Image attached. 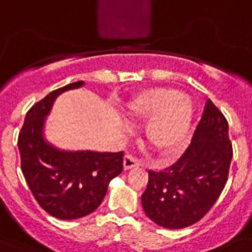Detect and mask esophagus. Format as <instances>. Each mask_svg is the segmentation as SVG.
<instances>
[{"mask_svg": "<svg viewBox=\"0 0 252 252\" xmlns=\"http://www.w3.org/2000/svg\"><path fill=\"white\" fill-rule=\"evenodd\" d=\"M140 163H141V161H140L138 158L130 156V154H126V157H124V168H126V170L137 167V166H140Z\"/></svg>", "mask_w": 252, "mask_h": 252, "instance_id": "34e87169", "label": "esophagus"}]
</instances>
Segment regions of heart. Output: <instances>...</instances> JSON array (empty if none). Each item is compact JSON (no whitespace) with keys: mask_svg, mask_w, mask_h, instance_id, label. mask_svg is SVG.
<instances>
[{"mask_svg":"<svg viewBox=\"0 0 252 252\" xmlns=\"http://www.w3.org/2000/svg\"><path fill=\"white\" fill-rule=\"evenodd\" d=\"M128 120L146 124L144 136L150 149L163 156L179 150L192 120V104L187 96L171 87H150L140 91L126 104Z\"/></svg>","mask_w":252,"mask_h":252,"instance_id":"heart-1","label":"heart"}]
</instances>
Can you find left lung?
<instances>
[{"mask_svg":"<svg viewBox=\"0 0 252 252\" xmlns=\"http://www.w3.org/2000/svg\"><path fill=\"white\" fill-rule=\"evenodd\" d=\"M231 158L227 120L208 99L191 144L179 159L161 171L149 170L141 196L146 216L166 229H183L200 221L221 195Z\"/></svg>","mask_w":252,"mask_h":252,"instance_id":"1","label":"left lung"}]
</instances>
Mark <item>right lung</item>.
I'll use <instances>...</instances> for the list:
<instances>
[{
	"mask_svg": "<svg viewBox=\"0 0 252 252\" xmlns=\"http://www.w3.org/2000/svg\"><path fill=\"white\" fill-rule=\"evenodd\" d=\"M82 85V81L69 84L35 103L18 136L26 183L39 205L60 220L93 213L102 204L108 183L123 171V152H61L43 138L45 116L57 95Z\"/></svg>",
	"mask_w": 252,
	"mask_h": 252,
	"instance_id": "right-lung-1",
	"label": "right lung"
}]
</instances>
